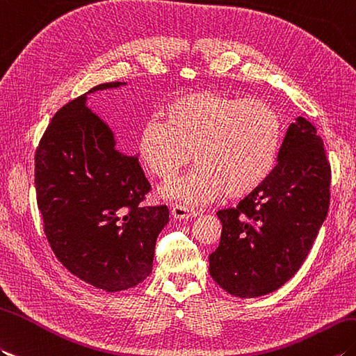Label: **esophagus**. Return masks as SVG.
Listing matches in <instances>:
<instances>
[{"label":"esophagus","instance_id":"1","mask_svg":"<svg viewBox=\"0 0 356 356\" xmlns=\"http://www.w3.org/2000/svg\"><path fill=\"white\" fill-rule=\"evenodd\" d=\"M197 209L194 208H189V206L185 204H175L172 206V211H171V216L175 217L176 220H188V218H194L198 216Z\"/></svg>","mask_w":356,"mask_h":356}]
</instances>
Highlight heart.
<instances>
[{
  "label": "heart",
  "mask_w": 356,
  "mask_h": 356,
  "mask_svg": "<svg viewBox=\"0 0 356 356\" xmlns=\"http://www.w3.org/2000/svg\"><path fill=\"white\" fill-rule=\"evenodd\" d=\"M163 120L144 124L139 153L152 175L171 180L193 159L186 177L163 189L168 197L203 203L256 191L276 167L282 126L273 107L254 98L200 90L176 97Z\"/></svg>",
  "instance_id": "1"
}]
</instances>
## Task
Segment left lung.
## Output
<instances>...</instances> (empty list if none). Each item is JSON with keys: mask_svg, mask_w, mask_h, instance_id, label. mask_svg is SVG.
<instances>
[{"mask_svg": "<svg viewBox=\"0 0 356 356\" xmlns=\"http://www.w3.org/2000/svg\"><path fill=\"white\" fill-rule=\"evenodd\" d=\"M330 165L316 127L297 117L270 177L236 208L221 209L220 244L209 254L212 279L252 299L290 280L316 241L330 198Z\"/></svg>", "mask_w": 356, "mask_h": 356, "instance_id": "8db88e82", "label": "left lung"}]
</instances>
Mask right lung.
<instances>
[{"instance_id": "obj_1", "label": "right lung", "mask_w": 356, "mask_h": 356, "mask_svg": "<svg viewBox=\"0 0 356 356\" xmlns=\"http://www.w3.org/2000/svg\"><path fill=\"white\" fill-rule=\"evenodd\" d=\"M122 85L102 83L88 94ZM88 94L65 104L40 139L36 198L56 258L86 284L113 293L150 275L170 211L143 204L150 184L138 158L117 150L109 126L86 106Z\"/></svg>"}]
</instances>
